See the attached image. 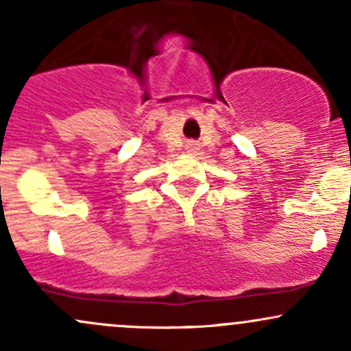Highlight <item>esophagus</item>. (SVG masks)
<instances>
[{
	"mask_svg": "<svg viewBox=\"0 0 351 351\" xmlns=\"http://www.w3.org/2000/svg\"><path fill=\"white\" fill-rule=\"evenodd\" d=\"M189 148H191V150H196V147H195V143H189Z\"/></svg>",
	"mask_w": 351,
	"mask_h": 351,
	"instance_id": "34e87169",
	"label": "esophagus"
}]
</instances>
